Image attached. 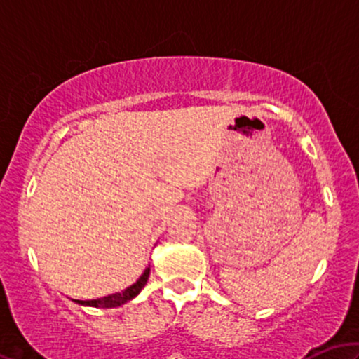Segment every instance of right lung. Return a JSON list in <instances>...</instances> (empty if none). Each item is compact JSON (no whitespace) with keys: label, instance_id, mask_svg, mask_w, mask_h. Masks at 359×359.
<instances>
[{"label":"right lung","instance_id":"obj_1","mask_svg":"<svg viewBox=\"0 0 359 359\" xmlns=\"http://www.w3.org/2000/svg\"><path fill=\"white\" fill-rule=\"evenodd\" d=\"M148 277H150V266H147V270L143 271L142 277H140L137 282L133 283V285L125 288V290H123V292H118V294L108 295V297H102V299L74 300V302L81 304V306H93V307H102V309H111V307L123 306V304L128 302V300L137 297L140 292H142V288L145 287Z\"/></svg>","mask_w":359,"mask_h":359}]
</instances>
